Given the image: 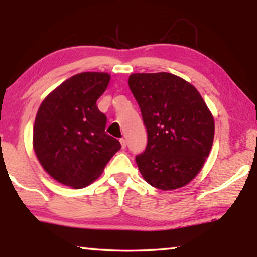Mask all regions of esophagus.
Listing matches in <instances>:
<instances>
[{
	"instance_id": "1",
	"label": "esophagus",
	"mask_w": 257,
	"mask_h": 257,
	"mask_svg": "<svg viewBox=\"0 0 257 257\" xmlns=\"http://www.w3.org/2000/svg\"><path fill=\"white\" fill-rule=\"evenodd\" d=\"M120 144H121V147H122V149H125V147H126V140H125L124 138H121V139H120Z\"/></svg>"
}]
</instances>
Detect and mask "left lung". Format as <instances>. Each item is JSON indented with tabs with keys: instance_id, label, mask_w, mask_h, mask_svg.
Segmentation results:
<instances>
[{
	"instance_id": "8db88e82",
	"label": "left lung",
	"mask_w": 257,
	"mask_h": 257,
	"mask_svg": "<svg viewBox=\"0 0 257 257\" xmlns=\"http://www.w3.org/2000/svg\"><path fill=\"white\" fill-rule=\"evenodd\" d=\"M128 86L142 111L147 145L136 157L153 187L170 191L196 177L213 145V115L192 84L167 72L133 73Z\"/></svg>"
}]
</instances>
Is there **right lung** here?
Here are the masks:
<instances>
[{"mask_svg":"<svg viewBox=\"0 0 257 257\" xmlns=\"http://www.w3.org/2000/svg\"><path fill=\"white\" fill-rule=\"evenodd\" d=\"M110 82L105 72H82L42 101L34 125L37 159L55 180L83 188L99 177L120 143L105 132L97 100Z\"/></svg>","mask_w":257,"mask_h":257,"instance_id":"right-lung-1","label":"right lung"}]
</instances>
